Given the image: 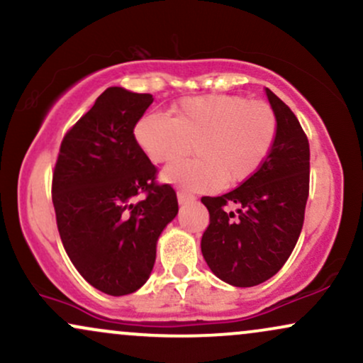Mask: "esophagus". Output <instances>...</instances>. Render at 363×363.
I'll return each instance as SVG.
<instances>
[{"label": "esophagus", "mask_w": 363, "mask_h": 363, "mask_svg": "<svg viewBox=\"0 0 363 363\" xmlns=\"http://www.w3.org/2000/svg\"><path fill=\"white\" fill-rule=\"evenodd\" d=\"M177 201H179V204L189 203V201H194V196H191V194H187V193H182V191H179V193H177Z\"/></svg>", "instance_id": "esophagus-1"}]
</instances>
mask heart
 <instances>
[{"instance_id": "b5f03b06", "label": "heart", "mask_w": 363, "mask_h": 363, "mask_svg": "<svg viewBox=\"0 0 363 363\" xmlns=\"http://www.w3.org/2000/svg\"><path fill=\"white\" fill-rule=\"evenodd\" d=\"M174 118L148 113L135 126V140L148 160L165 164L191 150L198 155L165 167L162 182L186 191H213L255 176L277 137V118L265 103L242 96L211 94L189 98Z\"/></svg>"}]
</instances>
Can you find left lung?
<instances>
[{"label": "left lung", "mask_w": 363, "mask_h": 363, "mask_svg": "<svg viewBox=\"0 0 363 363\" xmlns=\"http://www.w3.org/2000/svg\"><path fill=\"white\" fill-rule=\"evenodd\" d=\"M277 118V137L259 169L237 189L204 196L209 225L201 252L218 279L235 287L259 286L281 270L303 230L309 194V143L291 108L265 87ZM233 203L238 211L226 212Z\"/></svg>", "instance_id": "obj_1"}]
</instances>
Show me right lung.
<instances>
[{"instance_id": "add662e5", "label": "right lung", "mask_w": 363, "mask_h": 363, "mask_svg": "<svg viewBox=\"0 0 363 363\" xmlns=\"http://www.w3.org/2000/svg\"><path fill=\"white\" fill-rule=\"evenodd\" d=\"M152 101V94L108 87L64 137L52 177L65 252L110 296L132 294L148 281L160 233L179 211L176 191L155 184V165L133 135ZM142 192L146 198L135 203Z\"/></svg>"}]
</instances>
